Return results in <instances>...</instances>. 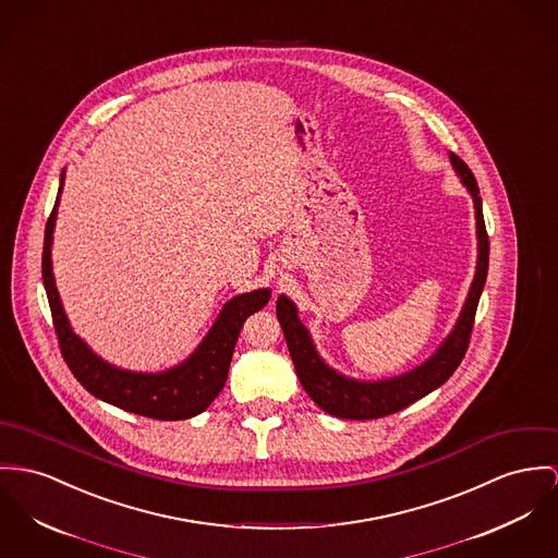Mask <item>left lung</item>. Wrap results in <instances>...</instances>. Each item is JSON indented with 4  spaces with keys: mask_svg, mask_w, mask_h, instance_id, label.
Segmentation results:
<instances>
[{
    "mask_svg": "<svg viewBox=\"0 0 558 558\" xmlns=\"http://www.w3.org/2000/svg\"><path fill=\"white\" fill-rule=\"evenodd\" d=\"M450 161L459 173L461 182L472 193L475 229H477V265H475L470 295L452 333L423 365H418L416 369L403 376H395L378 383H361V380L345 378L318 356L307 329L298 318L295 303L284 295L278 298L276 314H278L282 333L287 338V345H289L301 386L312 397V401L331 416L348 418V421H372V418L395 414L412 405L421 397L429 395L430 390H435L437 386L444 385L461 365L470 348L473 318H475L477 301L486 282V274H488V233H486L484 215H482L480 189L472 170L454 153H450Z\"/></svg>",
    "mask_w": 558,
    "mask_h": 558,
    "instance_id": "1",
    "label": "left lung"
}]
</instances>
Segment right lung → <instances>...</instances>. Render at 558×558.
Wrapping results in <instances>:
<instances>
[{"instance_id":"1","label":"right lung","mask_w":558,"mask_h":558,"mask_svg":"<svg viewBox=\"0 0 558 558\" xmlns=\"http://www.w3.org/2000/svg\"><path fill=\"white\" fill-rule=\"evenodd\" d=\"M63 178L65 172L61 173L59 195L44 231L43 280L54 333L70 372L97 399L146 418L184 421L202 414L227 383L229 363L242 325L269 301V289H258L227 301L204 342L184 363L168 372L142 374L106 363L72 331L52 278L50 244Z\"/></svg>"}]
</instances>
